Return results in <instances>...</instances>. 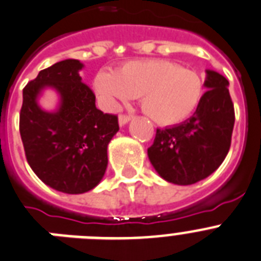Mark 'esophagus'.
<instances>
[{"label": "esophagus", "instance_id": "esophagus-1", "mask_svg": "<svg viewBox=\"0 0 261 261\" xmlns=\"http://www.w3.org/2000/svg\"><path fill=\"white\" fill-rule=\"evenodd\" d=\"M130 119H131L130 115L122 114V115H119V117H118V123H119V126L122 127V126H124L126 123H128V122H130Z\"/></svg>", "mask_w": 261, "mask_h": 261}]
</instances>
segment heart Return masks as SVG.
<instances>
[{
  "instance_id": "obj_1",
  "label": "heart",
  "mask_w": 261,
  "mask_h": 261,
  "mask_svg": "<svg viewBox=\"0 0 261 261\" xmlns=\"http://www.w3.org/2000/svg\"><path fill=\"white\" fill-rule=\"evenodd\" d=\"M93 92L106 110L114 112L121 102L140 97L142 110L163 126L185 121L203 97V81L196 71L163 59L124 63L112 71H99Z\"/></svg>"
}]
</instances>
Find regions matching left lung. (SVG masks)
I'll list each match as a JSON object with an SVG mask.
<instances>
[{"mask_svg": "<svg viewBox=\"0 0 261 261\" xmlns=\"http://www.w3.org/2000/svg\"><path fill=\"white\" fill-rule=\"evenodd\" d=\"M206 92L194 114L187 121L158 128L147 149L159 176L177 185H192L218 169L231 144L234 105L228 81L218 72L206 69Z\"/></svg>", "mask_w": 261, "mask_h": 261, "instance_id": "8db88e82", "label": "left lung"}]
</instances>
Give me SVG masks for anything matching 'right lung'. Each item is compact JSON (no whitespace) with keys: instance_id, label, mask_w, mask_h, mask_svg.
I'll list each match as a JSON object with an SVG mask.
<instances>
[{"instance_id":"right-lung-1","label":"right lung","mask_w":261,"mask_h":261,"mask_svg":"<svg viewBox=\"0 0 261 261\" xmlns=\"http://www.w3.org/2000/svg\"><path fill=\"white\" fill-rule=\"evenodd\" d=\"M84 64L76 59L55 63L23 89L19 133L34 173L52 189L67 194L89 192L108 167V146L119 130L117 115L96 108V96L83 83ZM55 90L58 106L46 111L39 99Z\"/></svg>"}]
</instances>
